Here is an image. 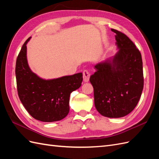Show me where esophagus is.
Wrapping results in <instances>:
<instances>
[{
  "instance_id": "obj_1",
  "label": "esophagus",
  "mask_w": 159,
  "mask_h": 159,
  "mask_svg": "<svg viewBox=\"0 0 159 159\" xmlns=\"http://www.w3.org/2000/svg\"><path fill=\"white\" fill-rule=\"evenodd\" d=\"M83 80L85 83L89 82V79H90V73H89V72L87 70H85L83 71Z\"/></svg>"
}]
</instances>
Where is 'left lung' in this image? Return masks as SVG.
<instances>
[{"instance_id": "obj_1", "label": "left lung", "mask_w": 159, "mask_h": 159, "mask_svg": "<svg viewBox=\"0 0 159 159\" xmlns=\"http://www.w3.org/2000/svg\"><path fill=\"white\" fill-rule=\"evenodd\" d=\"M118 51L115 56L95 66L91 76L97 110L105 117L118 118L136 107L144 87L140 51L128 36L111 29Z\"/></svg>"}]
</instances>
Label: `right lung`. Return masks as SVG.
<instances>
[{
	"mask_svg": "<svg viewBox=\"0 0 159 159\" xmlns=\"http://www.w3.org/2000/svg\"><path fill=\"white\" fill-rule=\"evenodd\" d=\"M24 43L16 61L15 74L18 95L23 106L35 120L44 122L60 121L70 110V93L80 86L82 72L60 78L46 80L31 70Z\"/></svg>",
	"mask_w": 159,
	"mask_h": 159,
	"instance_id": "1",
	"label": "right lung"
}]
</instances>
